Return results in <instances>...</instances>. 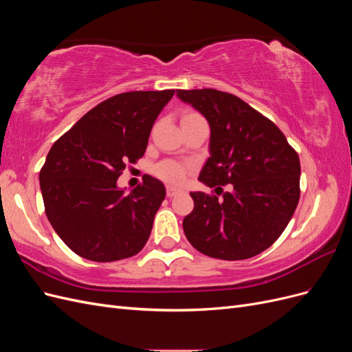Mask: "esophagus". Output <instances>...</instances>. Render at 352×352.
I'll use <instances>...</instances> for the list:
<instances>
[{
  "label": "esophagus",
  "instance_id": "34e87169",
  "mask_svg": "<svg viewBox=\"0 0 352 352\" xmlns=\"http://www.w3.org/2000/svg\"><path fill=\"white\" fill-rule=\"evenodd\" d=\"M167 197L168 198H173V197H176V195H179L180 192H182V189H179V188H175V186H167Z\"/></svg>",
  "mask_w": 352,
  "mask_h": 352
}]
</instances>
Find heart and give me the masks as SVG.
Returning a JSON list of instances; mask_svg holds the SVG:
<instances>
[{
  "label": "heart",
  "mask_w": 352,
  "mask_h": 352,
  "mask_svg": "<svg viewBox=\"0 0 352 352\" xmlns=\"http://www.w3.org/2000/svg\"><path fill=\"white\" fill-rule=\"evenodd\" d=\"M194 119H201V116L198 113H186L182 117V122L184 120H194ZM186 167L180 163L172 162V160H167V162L160 163L158 166H155L154 168V173L160 177L166 180L168 184H180L184 182V179L186 176Z\"/></svg>",
  "instance_id": "heart-1"
}]
</instances>
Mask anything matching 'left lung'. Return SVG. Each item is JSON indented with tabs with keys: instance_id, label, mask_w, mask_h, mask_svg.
<instances>
[{
	"instance_id": "1",
	"label": "left lung",
	"mask_w": 352,
	"mask_h": 352,
	"mask_svg": "<svg viewBox=\"0 0 352 352\" xmlns=\"http://www.w3.org/2000/svg\"><path fill=\"white\" fill-rule=\"evenodd\" d=\"M210 124V157L198 180L229 185L221 198L190 192L184 232L212 258L245 260L267 250L289 223L300 199V158L279 127L235 95L217 89L176 92Z\"/></svg>"
}]
</instances>
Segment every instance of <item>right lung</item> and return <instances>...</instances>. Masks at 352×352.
Wrapping results in <instances>:
<instances>
[{
  "label": "right lung",
  "mask_w": 352,
  "mask_h": 352,
  "mask_svg": "<svg viewBox=\"0 0 352 352\" xmlns=\"http://www.w3.org/2000/svg\"><path fill=\"white\" fill-rule=\"evenodd\" d=\"M175 89L114 95L85 114L51 146L39 185L47 217L80 257L109 263L140 252L166 197L145 176L131 192L117 186L127 163L146 150L153 124Z\"/></svg>",
  "instance_id": "1"
}]
</instances>
